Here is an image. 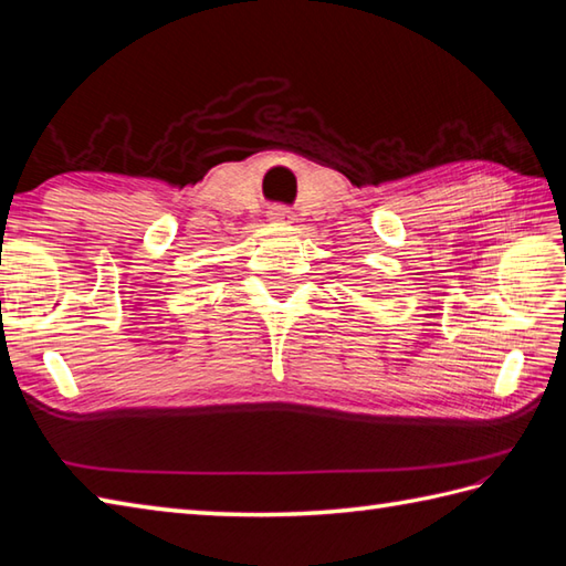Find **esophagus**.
I'll use <instances>...</instances> for the list:
<instances>
[{
    "mask_svg": "<svg viewBox=\"0 0 566 566\" xmlns=\"http://www.w3.org/2000/svg\"><path fill=\"white\" fill-rule=\"evenodd\" d=\"M270 219L274 221V223H292V211L290 209H284V207H274V209H270Z\"/></svg>",
    "mask_w": 566,
    "mask_h": 566,
    "instance_id": "esophagus-1",
    "label": "esophagus"
}]
</instances>
